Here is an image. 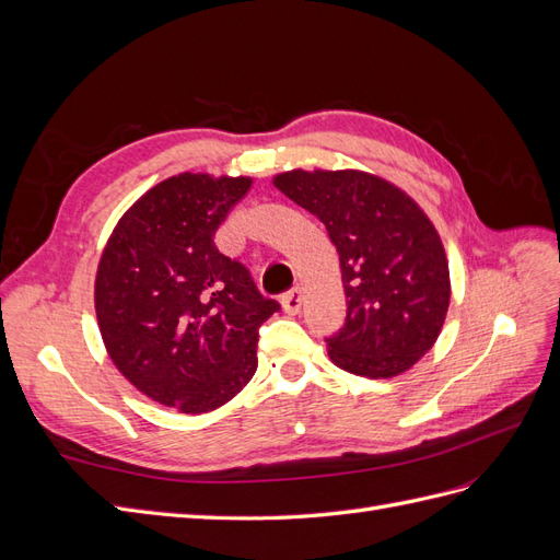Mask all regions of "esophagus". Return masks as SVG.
<instances>
[{
    "label": "esophagus",
    "instance_id": "esophagus-1",
    "mask_svg": "<svg viewBox=\"0 0 560 560\" xmlns=\"http://www.w3.org/2000/svg\"><path fill=\"white\" fill-rule=\"evenodd\" d=\"M282 308L290 315H296L301 311V287H292V290L282 296Z\"/></svg>",
    "mask_w": 560,
    "mask_h": 560
}]
</instances>
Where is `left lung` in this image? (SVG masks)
<instances>
[{
  "label": "left lung",
  "instance_id": "obj_1",
  "mask_svg": "<svg viewBox=\"0 0 560 560\" xmlns=\"http://www.w3.org/2000/svg\"><path fill=\"white\" fill-rule=\"evenodd\" d=\"M273 184L327 226L341 261L348 315L327 338L331 362L366 378L409 371L434 346L451 301L446 252L428 214L362 171H292Z\"/></svg>",
  "mask_w": 560,
  "mask_h": 560
}]
</instances>
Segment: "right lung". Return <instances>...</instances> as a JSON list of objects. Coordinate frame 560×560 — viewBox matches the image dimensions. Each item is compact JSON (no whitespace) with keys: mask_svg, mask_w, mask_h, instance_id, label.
Returning <instances> with one entry per match:
<instances>
[{"mask_svg":"<svg viewBox=\"0 0 560 560\" xmlns=\"http://www.w3.org/2000/svg\"><path fill=\"white\" fill-rule=\"evenodd\" d=\"M249 177L182 173L118 219L95 278V313L112 362L154 401L208 413L257 371L259 327L280 311L214 233Z\"/></svg>","mask_w":560,"mask_h":560,"instance_id":"right-lung-1","label":"right lung"}]
</instances>
